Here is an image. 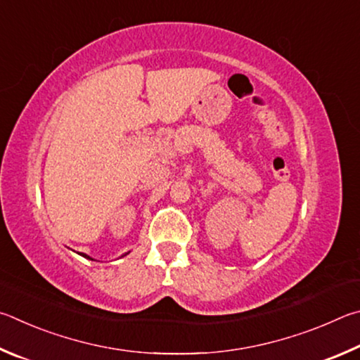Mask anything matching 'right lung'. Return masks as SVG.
Wrapping results in <instances>:
<instances>
[{
  "label": "right lung",
  "instance_id": "1",
  "mask_svg": "<svg viewBox=\"0 0 360 360\" xmlns=\"http://www.w3.org/2000/svg\"><path fill=\"white\" fill-rule=\"evenodd\" d=\"M82 256H85V257H88V256H86V255H82ZM88 259H91V257H88Z\"/></svg>",
  "mask_w": 360,
  "mask_h": 360
}]
</instances>
